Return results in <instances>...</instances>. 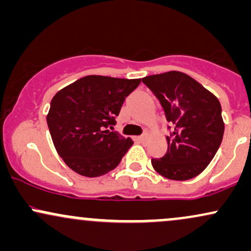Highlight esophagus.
<instances>
[{"label":"esophagus","mask_w":251,"mask_h":251,"mask_svg":"<svg viewBox=\"0 0 251 251\" xmlns=\"http://www.w3.org/2000/svg\"><path fill=\"white\" fill-rule=\"evenodd\" d=\"M138 139H139L142 143H145L146 140L149 139V133H144V134H142V135H140V137H138Z\"/></svg>","instance_id":"1"}]
</instances>
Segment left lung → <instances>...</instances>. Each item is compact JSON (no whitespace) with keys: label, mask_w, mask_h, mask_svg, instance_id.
<instances>
[{"label":"left lung","mask_w":251,"mask_h":251,"mask_svg":"<svg viewBox=\"0 0 251 251\" xmlns=\"http://www.w3.org/2000/svg\"><path fill=\"white\" fill-rule=\"evenodd\" d=\"M142 81L159 100L171 125L168 152L162 158H152V166L169 179H191L209 165L221 146L224 123L220 101L180 72L150 75Z\"/></svg>","instance_id":"8db88e82"}]
</instances>
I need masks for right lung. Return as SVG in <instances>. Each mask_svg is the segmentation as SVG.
<instances>
[{
	"label": "right lung",
	"instance_id": "obj_1",
	"mask_svg": "<svg viewBox=\"0 0 251 251\" xmlns=\"http://www.w3.org/2000/svg\"><path fill=\"white\" fill-rule=\"evenodd\" d=\"M140 79L88 75L54 96L47 125L57 153L76 174L99 177L116 169L131 148L129 138L109 131L126 97Z\"/></svg>",
	"mask_w": 251,
	"mask_h": 251
}]
</instances>
